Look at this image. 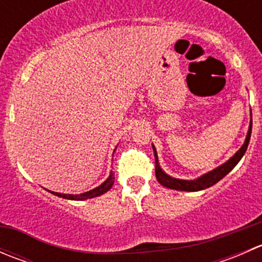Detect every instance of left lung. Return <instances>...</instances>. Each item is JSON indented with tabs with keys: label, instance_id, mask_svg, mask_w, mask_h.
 <instances>
[{
	"label": "left lung",
	"instance_id": "left-lung-1",
	"mask_svg": "<svg viewBox=\"0 0 262 262\" xmlns=\"http://www.w3.org/2000/svg\"><path fill=\"white\" fill-rule=\"evenodd\" d=\"M251 130H252V120L250 123V129H248L247 137H246V141L244 143V146L239 148L238 152L231 158V160L227 161L226 163H223L222 166L216 167L215 170L210 171V172L205 173L203 175L202 178L196 179V180H179V179H173L171 176L166 175L162 170H161L160 165H158V157H157V152H156V148L153 147V150H155V161H156V178H157L158 182L163 186L168 187V189H173V190H181V191H199V190H204L207 187L213 186L214 184H216L219 180L224 178L229 171L233 170L234 166L239 162L242 157H244L246 149H247L248 143H250V138H251Z\"/></svg>",
	"mask_w": 262,
	"mask_h": 262
}]
</instances>
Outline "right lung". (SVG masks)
Segmentation results:
<instances>
[{"label": "right lung", "instance_id": "obj_1", "mask_svg": "<svg viewBox=\"0 0 262 262\" xmlns=\"http://www.w3.org/2000/svg\"><path fill=\"white\" fill-rule=\"evenodd\" d=\"M114 180H115V176L113 175V173H110L109 179H107V180L105 181L104 184H101L99 187L91 190V191H87V192H84V194H81V195H67V194H59V192H53V191H50V192H52V194H54V195H57V196L64 198V199H71V200L92 199V198L99 196V195L104 194V192H106L107 190H110V187L114 185Z\"/></svg>", "mask_w": 262, "mask_h": 262}]
</instances>
